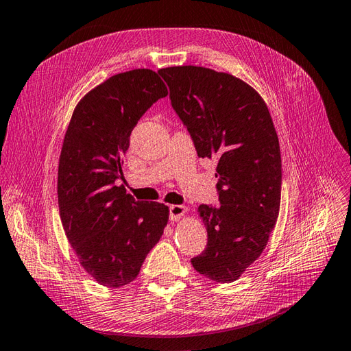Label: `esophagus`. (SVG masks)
Wrapping results in <instances>:
<instances>
[{
  "label": "esophagus",
  "mask_w": 351,
  "mask_h": 351,
  "mask_svg": "<svg viewBox=\"0 0 351 351\" xmlns=\"http://www.w3.org/2000/svg\"><path fill=\"white\" fill-rule=\"evenodd\" d=\"M185 215H186V209L184 208V206H181V204H172L169 208V218H170V221L176 222V221H179L181 218H184Z\"/></svg>",
  "instance_id": "1"
}]
</instances>
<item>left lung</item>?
I'll return each mask as SVG.
<instances>
[{
    "instance_id": "left-lung-1",
    "label": "left lung",
    "mask_w": 351,
    "mask_h": 351,
    "mask_svg": "<svg viewBox=\"0 0 351 351\" xmlns=\"http://www.w3.org/2000/svg\"><path fill=\"white\" fill-rule=\"evenodd\" d=\"M200 158L217 161L219 206H199L208 246L194 269L231 283L261 256L280 209L282 158L268 108L234 75L203 66L158 71Z\"/></svg>"
}]
</instances>
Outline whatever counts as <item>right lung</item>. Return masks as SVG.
<instances>
[{"label":"right lung","mask_w":351,"mask_h":351,"mask_svg":"<svg viewBox=\"0 0 351 351\" xmlns=\"http://www.w3.org/2000/svg\"><path fill=\"white\" fill-rule=\"evenodd\" d=\"M166 96L156 71H125L80 99L68 124L58 170L60 221L80 264L106 287L138 277L167 226L166 204L134 202L115 185L133 128Z\"/></svg>","instance_id":"1"}]
</instances>
